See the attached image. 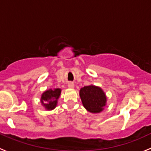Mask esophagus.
Masks as SVG:
<instances>
[{
  "mask_svg": "<svg viewBox=\"0 0 151 151\" xmlns=\"http://www.w3.org/2000/svg\"><path fill=\"white\" fill-rule=\"evenodd\" d=\"M68 87H69V88H73V87H74L73 82H69V83H68Z\"/></svg>",
  "mask_w": 151,
  "mask_h": 151,
  "instance_id": "esophagus-1",
  "label": "esophagus"
}]
</instances>
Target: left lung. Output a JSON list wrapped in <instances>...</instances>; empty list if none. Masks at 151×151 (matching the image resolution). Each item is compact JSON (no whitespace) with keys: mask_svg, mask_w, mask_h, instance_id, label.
<instances>
[{"mask_svg":"<svg viewBox=\"0 0 151 151\" xmlns=\"http://www.w3.org/2000/svg\"><path fill=\"white\" fill-rule=\"evenodd\" d=\"M80 97L84 108L93 113L102 111L106 104V96L98 86L83 87L80 90Z\"/></svg>","mask_w":151,"mask_h":151,"instance_id":"1","label":"left lung"}]
</instances>
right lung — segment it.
<instances>
[{"mask_svg":"<svg viewBox=\"0 0 151 151\" xmlns=\"http://www.w3.org/2000/svg\"><path fill=\"white\" fill-rule=\"evenodd\" d=\"M60 93H61L60 88H54V89L47 90L42 94L41 103L46 109L52 110L55 108ZM43 101H45L44 102H43Z\"/></svg>","mask_w":151,"mask_h":151,"instance_id":"add662e5","label":"right lung"}]
</instances>
